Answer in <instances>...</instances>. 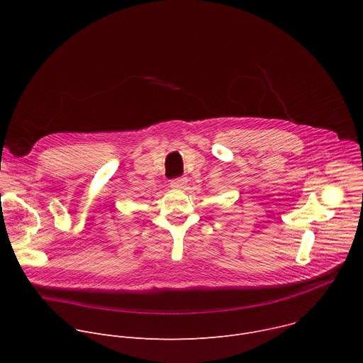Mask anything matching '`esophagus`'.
<instances>
[{
	"label": "esophagus",
	"instance_id": "1",
	"mask_svg": "<svg viewBox=\"0 0 363 363\" xmlns=\"http://www.w3.org/2000/svg\"><path fill=\"white\" fill-rule=\"evenodd\" d=\"M188 179L185 177H178V178H174L171 179V186L172 188H184L186 185Z\"/></svg>",
	"mask_w": 363,
	"mask_h": 363
}]
</instances>
